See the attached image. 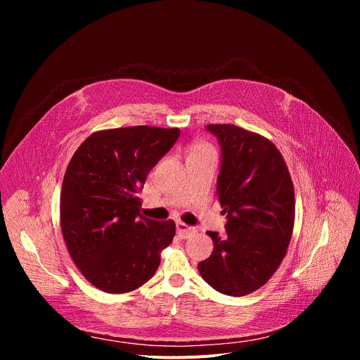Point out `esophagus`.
Returning a JSON list of instances; mask_svg holds the SVG:
<instances>
[{
    "label": "esophagus",
    "mask_w": 360,
    "mask_h": 360,
    "mask_svg": "<svg viewBox=\"0 0 360 360\" xmlns=\"http://www.w3.org/2000/svg\"><path fill=\"white\" fill-rule=\"evenodd\" d=\"M176 232H178V235H179L182 239H185V238H188L189 235L195 233V228H192V226H189V225H186V224H184V222H176Z\"/></svg>",
    "instance_id": "obj_1"
}]
</instances>
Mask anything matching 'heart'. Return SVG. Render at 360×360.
Segmentation results:
<instances>
[{
	"instance_id": "obj_1",
	"label": "heart",
	"mask_w": 360,
	"mask_h": 360,
	"mask_svg": "<svg viewBox=\"0 0 360 360\" xmlns=\"http://www.w3.org/2000/svg\"><path fill=\"white\" fill-rule=\"evenodd\" d=\"M203 150H212V148L208 143H198L193 148V152H203Z\"/></svg>"
}]
</instances>
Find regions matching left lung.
Returning a JSON list of instances; mask_svg holds the SVG:
<instances>
[{
  "label": "left lung",
  "instance_id": "obj_1",
  "mask_svg": "<svg viewBox=\"0 0 360 360\" xmlns=\"http://www.w3.org/2000/svg\"><path fill=\"white\" fill-rule=\"evenodd\" d=\"M222 148L217 196L226 235L208 231L214 250L198 264L215 290L243 296L264 286L285 258L295 222V189L279 149L268 138L231 124H212Z\"/></svg>",
  "mask_w": 360,
  "mask_h": 360
}]
</instances>
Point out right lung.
<instances>
[{
  "label": "right lung",
  "mask_w": 360,
  "mask_h": 360,
  "mask_svg": "<svg viewBox=\"0 0 360 360\" xmlns=\"http://www.w3.org/2000/svg\"><path fill=\"white\" fill-rule=\"evenodd\" d=\"M179 134L148 125L96 131L72 155L61 191V231L74 264L95 288L127 293L157 272L175 222L141 215L139 192Z\"/></svg>",
  "instance_id": "right-lung-1"
}]
</instances>
